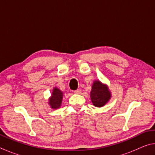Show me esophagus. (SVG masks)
Returning <instances> with one entry per match:
<instances>
[{
  "instance_id": "34e87169",
  "label": "esophagus",
  "mask_w": 155,
  "mask_h": 155,
  "mask_svg": "<svg viewBox=\"0 0 155 155\" xmlns=\"http://www.w3.org/2000/svg\"><path fill=\"white\" fill-rule=\"evenodd\" d=\"M74 93L76 94H80L81 93V91L80 90H75L74 91Z\"/></svg>"
}]
</instances>
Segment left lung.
Here are the masks:
<instances>
[{"label": "left lung", "mask_w": 155, "mask_h": 155, "mask_svg": "<svg viewBox=\"0 0 155 155\" xmlns=\"http://www.w3.org/2000/svg\"><path fill=\"white\" fill-rule=\"evenodd\" d=\"M90 95L92 104L96 107L104 106L111 98V92L108 85L99 80H95L93 82Z\"/></svg>", "instance_id": "1"}]
</instances>
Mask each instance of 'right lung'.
Segmentation results:
<instances>
[{
  "label": "right lung",
  "mask_w": 155,
  "mask_h": 155,
  "mask_svg": "<svg viewBox=\"0 0 155 155\" xmlns=\"http://www.w3.org/2000/svg\"><path fill=\"white\" fill-rule=\"evenodd\" d=\"M63 97H64V92L57 87H53L51 96L48 98V104H49L50 107L53 109L60 108L62 103Z\"/></svg>",
  "instance_id": "add662e5"
}]
</instances>
